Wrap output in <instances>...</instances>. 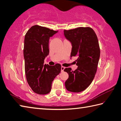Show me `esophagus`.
Here are the masks:
<instances>
[{
  "instance_id": "esophagus-1",
  "label": "esophagus",
  "mask_w": 121,
  "mask_h": 121,
  "mask_svg": "<svg viewBox=\"0 0 121 121\" xmlns=\"http://www.w3.org/2000/svg\"><path fill=\"white\" fill-rule=\"evenodd\" d=\"M65 67H63V66H62V67H61V71L63 72L64 71V70L65 69Z\"/></svg>"
}]
</instances>
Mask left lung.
Here are the masks:
<instances>
[{"instance_id":"left-lung-1","label":"left lung","mask_w":121,"mask_h":121,"mask_svg":"<svg viewBox=\"0 0 121 121\" xmlns=\"http://www.w3.org/2000/svg\"><path fill=\"white\" fill-rule=\"evenodd\" d=\"M64 35L72 43L71 58L78 56L77 70H72L71 68L64 70L69 74L65 87L70 92H82L91 84L96 74L100 56L98 37L89 27L64 30Z\"/></svg>"}]
</instances>
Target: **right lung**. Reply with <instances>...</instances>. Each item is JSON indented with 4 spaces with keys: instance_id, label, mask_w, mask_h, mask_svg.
Masks as SVG:
<instances>
[{
    "instance_id": "obj_1",
    "label": "right lung",
    "mask_w": 121,
    "mask_h": 121,
    "mask_svg": "<svg viewBox=\"0 0 121 121\" xmlns=\"http://www.w3.org/2000/svg\"><path fill=\"white\" fill-rule=\"evenodd\" d=\"M58 31L35 25L28 30L25 37L23 56L26 79L35 93L46 94L51 91L52 82L61 72V65H43L49 54L50 37Z\"/></svg>"
}]
</instances>
